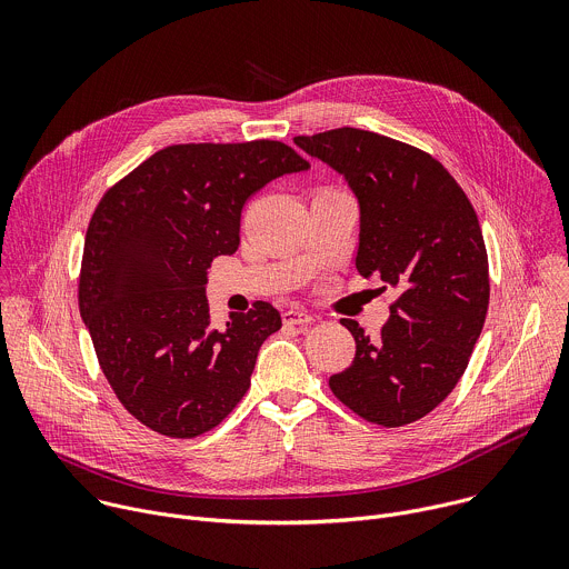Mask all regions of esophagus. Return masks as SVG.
Here are the masks:
<instances>
[{
  "instance_id": "obj_1",
  "label": "esophagus",
  "mask_w": 569,
  "mask_h": 569,
  "mask_svg": "<svg viewBox=\"0 0 569 569\" xmlns=\"http://www.w3.org/2000/svg\"><path fill=\"white\" fill-rule=\"evenodd\" d=\"M312 321V315H308L306 310H299V308H290L283 312V323L286 327H301V323H310Z\"/></svg>"
}]
</instances>
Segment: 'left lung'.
I'll use <instances>...</instances> for the list:
<instances>
[{
	"label": "left lung",
	"mask_w": 569,
	"mask_h": 569,
	"mask_svg": "<svg viewBox=\"0 0 569 569\" xmlns=\"http://www.w3.org/2000/svg\"><path fill=\"white\" fill-rule=\"evenodd\" d=\"M295 143L347 180L360 207L356 268L398 295L373 340L342 319L356 358L329 385L358 417L408 426L455 389L489 310L477 213L455 178L415 146L358 128Z\"/></svg>",
	"instance_id": "left-lung-1"
}]
</instances>
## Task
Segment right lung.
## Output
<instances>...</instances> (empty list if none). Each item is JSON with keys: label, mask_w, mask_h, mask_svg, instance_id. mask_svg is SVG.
<instances>
[{"label": "right lung", "mask_w": 569, "mask_h": 569, "mask_svg": "<svg viewBox=\"0 0 569 569\" xmlns=\"http://www.w3.org/2000/svg\"><path fill=\"white\" fill-rule=\"evenodd\" d=\"M308 169L281 141L180 143L150 154L99 202L80 266V317L110 387L146 428L191 439L246 396L281 315L257 301L216 329L207 270L238 250L248 198Z\"/></svg>", "instance_id": "right-lung-1"}]
</instances>
